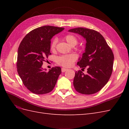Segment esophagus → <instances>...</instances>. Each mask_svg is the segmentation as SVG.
<instances>
[{
	"mask_svg": "<svg viewBox=\"0 0 129 129\" xmlns=\"http://www.w3.org/2000/svg\"><path fill=\"white\" fill-rule=\"evenodd\" d=\"M68 71V69H66V68H61V71L62 72H64L66 71Z\"/></svg>",
	"mask_w": 129,
	"mask_h": 129,
	"instance_id": "obj_1",
	"label": "esophagus"
}]
</instances>
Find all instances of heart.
Segmentation results:
<instances>
[{
    "instance_id": "b5f03b06",
    "label": "heart",
    "mask_w": 129,
    "mask_h": 129,
    "mask_svg": "<svg viewBox=\"0 0 129 129\" xmlns=\"http://www.w3.org/2000/svg\"><path fill=\"white\" fill-rule=\"evenodd\" d=\"M64 39L67 41L68 44L72 46L76 45L78 42L77 38L72 34H68L66 35L64 37ZM57 39L56 38H54L50 44V49L52 50L55 49L57 44ZM77 59V56L74 54H67V55H63L58 56L56 59L57 63L64 67H71L74 64V62Z\"/></svg>"
}]
</instances>
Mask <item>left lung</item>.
<instances>
[{"label": "left lung", "mask_w": 129, "mask_h": 129, "mask_svg": "<svg viewBox=\"0 0 129 129\" xmlns=\"http://www.w3.org/2000/svg\"><path fill=\"white\" fill-rule=\"evenodd\" d=\"M86 40L85 52L77 62L82 70L87 69L85 75L75 72L73 84L80 93L90 95L99 91L107 83L112 72L114 55L104 37L97 31L82 27L69 29Z\"/></svg>", "instance_id": "left-lung-1"}]
</instances>
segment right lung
Masks as SVG:
<instances>
[{
    "instance_id": "right-lung-1",
    "label": "right lung",
    "mask_w": 129,
    "mask_h": 129,
    "mask_svg": "<svg viewBox=\"0 0 129 129\" xmlns=\"http://www.w3.org/2000/svg\"><path fill=\"white\" fill-rule=\"evenodd\" d=\"M64 28L44 26L31 30L21 41L18 50L17 72L23 84L30 91L41 95L52 91L61 73L60 67L46 72L43 62L51 54L50 40Z\"/></svg>"
}]
</instances>
